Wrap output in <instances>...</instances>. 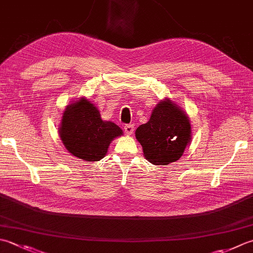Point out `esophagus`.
<instances>
[{
	"label": "esophagus",
	"instance_id": "34e87169",
	"mask_svg": "<svg viewBox=\"0 0 253 253\" xmlns=\"http://www.w3.org/2000/svg\"><path fill=\"white\" fill-rule=\"evenodd\" d=\"M124 130H125L127 135H131V133L133 132V125H131V124L125 125V126H124Z\"/></svg>",
	"mask_w": 253,
	"mask_h": 253
}]
</instances>
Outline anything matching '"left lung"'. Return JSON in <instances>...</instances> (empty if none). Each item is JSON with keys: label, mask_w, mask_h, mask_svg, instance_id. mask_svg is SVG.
Listing matches in <instances>:
<instances>
[{"label": "left lung", "mask_w": 253, "mask_h": 253, "mask_svg": "<svg viewBox=\"0 0 253 253\" xmlns=\"http://www.w3.org/2000/svg\"><path fill=\"white\" fill-rule=\"evenodd\" d=\"M135 133L143 156L156 166L179 160L192 137L189 116L170 98L158 103L149 122L138 127Z\"/></svg>", "instance_id": "left-lung-1"}]
</instances>
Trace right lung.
Returning <instances> with one entry per match:
<instances>
[{
	"instance_id": "add662e5",
	"label": "right lung",
	"mask_w": 253,
	"mask_h": 253,
	"mask_svg": "<svg viewBox=\"0 0 253 253\" xmlns=\"http://www.w3.org/2000/svg\"><path fill=\"white\" fill-rule=\"evenodd\" d=\"M59 135L72 156L93 162L105 157L111 142L121 137L123 130L116 124L102 121L97 107L81 97L64 110Z\"/></svg>"
}]
</instances>
